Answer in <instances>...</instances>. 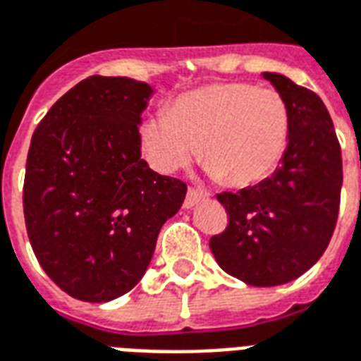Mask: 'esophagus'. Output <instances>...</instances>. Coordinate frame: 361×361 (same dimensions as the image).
<instances>
[{
	"instance_id": "1",
	"label": "esophagus",
	"mask_w": 361,
	"mask_h": 361,
	"mask_svg": "<svg viewBox=\"0 0 361 361\" xmlns=\"http://www.w3.org/2000/svg\"><path fill=\"white\" fill-rule=\"evenodd\" d=\"M203 200V194H201L200 190H194V188H188V194H186V200H184V207L186 209H192L195 203H200Z\"/></svg>"
}]
</instances>
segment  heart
Listing matches in <instances>:
<instances>
[{"mask_svg": "<svg viewBox=\"0 0 361 361\" xmlns=\"http://www.w3.org/2000/svg\"><path fill=\"white\" fill-rule=\"evenodd\" d=\"M141 145L158 173L201 164L230 186L269 177L286 154L290 114L281 94L243 82L209 85L184 94L169 113L141 124Z\"/></svg>", "mask_w": 361, "mask_h": 361, "instance_id": "1", "label": "heart"}]
</instances>
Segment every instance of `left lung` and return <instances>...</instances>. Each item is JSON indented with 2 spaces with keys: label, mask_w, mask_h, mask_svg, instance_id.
<instances>
[{
  "label": "left lung",
  "mask_w": 361,
  "mask_h": 361,
  "mask_svg": "<svg viewBox=\"0 0 361 361\" xmlns=\"http://www.w3.org/2000/svg\"><path fill=\"white\" fill-rule=\"evenodd\" d=\"M290 114L281 167L262 183L219 194L228 228L209 241L219 265L250 286H279L317 264L339 214L343 160L324 102L284 75L264 73Z\"/></svg>",
  "instance_id": "1"
}]
</instances>
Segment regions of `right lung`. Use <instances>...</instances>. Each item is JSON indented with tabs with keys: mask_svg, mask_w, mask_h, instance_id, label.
Listing matches in <instances>:
<instances>
[{
	"mask_svg": "<svg viewBox=\"0 0 361 361\" xmlns=\"http://www.w3.org/2000/svg\"><path fill=\"white\" fill-rule=\"evenodd\" d=\"M152 86L94 75L63 94L33 131L24 219L44 273L75 300L105 303L141 281L186 184L141 158Z\"/></svg>",
	"mask_w": 361,
	"mask_h": 361,
	"instance_id": "obj_1",
	"label": "right lung"
}]
</instances>
